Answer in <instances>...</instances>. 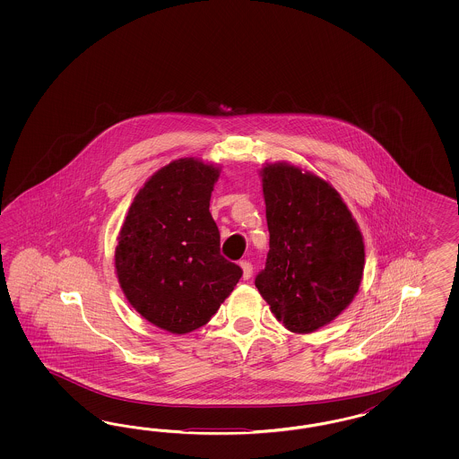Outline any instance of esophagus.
<instances>
[{
    "mask_svg": "<svg viewBox=\"0 0 459 459\" xmlns=\"http://www.w3.org/2000/svg\"><path fill=\"white\" fill-rule=\"evenodd\" d=\"M240 267H242V278H244V281L250 279V276H252V264L247 263V261H242Z\"/></svg>",
    "mask_w": 459,
    "mask_h": 459,
    "instance_id": "1",
    "label": "esophagus"
}]
</instances>
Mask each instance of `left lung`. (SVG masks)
<instances>
[{
    "label": "left lung",
    "instance_id": "1",
    "mask_svg": "<svg viewBox=\"0 0 459 459\" xmlns=\"http://www.w3.org/2000/svg\"><path fill=\"white\" fill-rule=\"evenodd\" d=\"M269 252L255 288L292 333L333 321L360 288V229L328 181L288 163L261 171Z\"/></svg>",
    "mask_w": 459,
    "mask_h": 459
}]
</instances>
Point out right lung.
Segmentation results:
<instances>
[{
    "instance_id": "add662e5",
    "label": "right lung",
    "mask_w": 459,
    "mask_h": 459,
    "mask_svg": "<svg viewBox=\"0 0 459 459\" xmlns=\"http://www.w3.org/2000/svg\"><path fill=\"white\" fill-rule=\"evenodd\" d=\"M219 168L181 158L134 196L117 237L116 273L127 301L169 333L209 323L242 276L221 254L210 213Z\"/></svg>"
}]
</instances>
